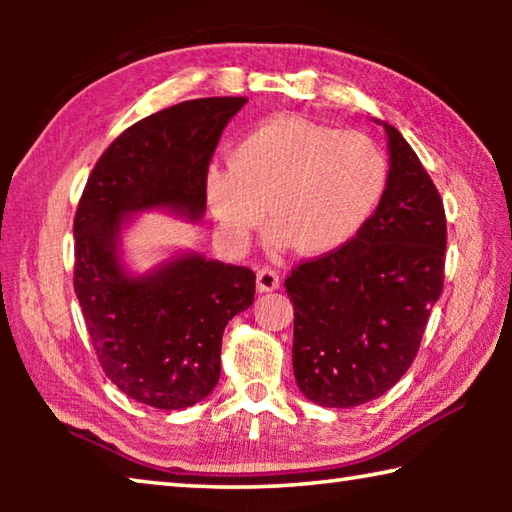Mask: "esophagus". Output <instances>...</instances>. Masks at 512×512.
Returning a JSON list of instances; mask_svg holds the SVG:
<instances>
[{
	"label": "esophagus",
	"instance_id": "obj_1",
	"mask_svg": "<svg viewBox=\"0 0 512 512\" xmlns=\"http://www.w3.org/2000/svg\"><path fill=\"white\" fill-rule=\"evenodd\" d=\"M280 289V275H277V271H273V268L268 266H262L257 271V291H275Z\"/></svg>",
	"mask_w": 512,
	"mask_h": 512
}]
</instances>
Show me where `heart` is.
Masks as SVG:
<instances>
[{
  "instance_id": "1",
  "label": "heart",
  "mask_w": 512,
  "mask_h": 512,
  "mask_svg": "<svg viewBox=\"0 0 512 512\" xmlns=\"http://www.w3.org/2000/svg\"><path fill=\"white\" fill-rule=\"evenodd\" d=\"M388 183V162L370 137L300 117H275L246 133L230 167L207 171V205L230 244L264 221L300 255L318 257L359 235Z\"/></svg>"
}]
</instances>
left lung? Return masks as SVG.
Returning <instances> with one entry per match:
<instances>
[{
	"mask_svg": "<svg viewBox=\"0 0 512 512\" xmlns=\"http://www.w3.org/2000/svg\"><path fill=\"white\" fill-rule=\"evenodd\" d=\"M391 171L350 244L305 259L284 280L293 302V375L307 400L350 409L384 395L418 354L445 280L443 198L386 121Z\"/></svg>",
	"mask_w": 512,
	"mask_h": 512,
	"instance_id": "8db88e82",
	"label": "left lung"
}]
</instances>
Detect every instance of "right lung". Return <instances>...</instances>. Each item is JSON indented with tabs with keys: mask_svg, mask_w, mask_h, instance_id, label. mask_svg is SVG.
<instances>
[{
	"mask_svg": "<svg viewBox=\"0 0 512 512\" xmlns=\"http://www.w3.org/2000/svg\"><path fill=\"white\" fill-rule=\"evenodd\" d=\"M246 97L176 103L126 128L94 164L74 216V293L106 377L153 409H187L214 391L225 325L255 300V273L201 255L144 277L117 259L131 212H205L216 144Z\"/></svg>",
	"mask_w": 512,
	"mask_h": 512,
	"instance_id": "add662e5",
	"label": "right lung"
}]
</instances>
